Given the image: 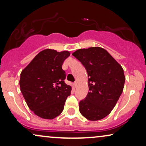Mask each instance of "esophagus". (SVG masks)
I'll return each mask as SVG.
<instances>
[{
  "label": "esophagus",
  "mask_w": 146,
  "mask_h": 146,
  "mask_svg": "<svg viewBox=\"0 0 146 146\" xmlns=\"http://www.w3.org/2000/svg\"><path fill=\"white\" fill-rule=\"evenodd\" d=\"M74 86L75 88H76V86H77V82H75L74 83Z\"/></svg>",
  "instance_id": "34e87169"
}]
</instances>
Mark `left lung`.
Masks as SVG:
<instances>
[{"mask_svg":"<svg viewBox=\"0 0 146 146\" xmlns=\"http://www.w3.org/2000/svg\"><path fill=\"white\" fill-rule=\"evenodd\" d=\"M85 67L88 94L79 102L81 114L91 121L106 117L123 92L125 76L121 65L100 47L78 49L72 53Z\"/></svg>","mask_w":146,"mask_h":146,"instance_id":"left-lung-1","label":"left lung"}]
</instances>
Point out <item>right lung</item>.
<instances>
[{"instance_id": "1", "label": "right lung", "mask_w": 146, "mask_h": 146, "mask_svg": "<svg viewBox=\"0 0 146 146\" xmlns=\"http://www.w3.org/2000/svg\"><path fill=\"white\" fill-rule=\"evenodd\" d=\"M68 51L59 52L52 49L40 52L22 71L20 87L28 106L36 115L52 119L63 111L72 88L64 82L62 68Z\"/></svg>"}]
</instances>
